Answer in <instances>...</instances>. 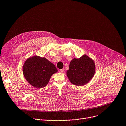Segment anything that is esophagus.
I'll list each match as a JSON object with an SVG mask.
<instances>
[{
    "label": "esophagus",
    "mask_w": 126,
    "mask_h": 126,
    "mask_svg": "<svg viewBox=\"0 0 126 126\" xmlns=\"http://www.w3.org/2000/svg\"><path fill=\"white\" fill-rule=\"evenodd\" d=\"M64 69L63 68L60 69H59V72L61 73H63L64 72Z\"/></svg>",
    "instance_id": "34e87169"
}]
</instances>
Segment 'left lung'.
<instances>
[{
	"mask_svg": "<svg viewBox=\"0 0 126 126\" xmlns=\"http://www.w3.org/2000/svg\"><path fill=\"white\" fill-rule=\"evenodd\" d=\"M95 66L94 61L86 54L74 58L69 63L66 75L73 85L82 86L90 82L94 76Z\"/></svg>",
	"mask_w": 126,
	"mask_h": 126,
	"instance_id": "1",
	"label": "left lung"
}]
</instances>
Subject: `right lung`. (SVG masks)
I'll use <instances>...</instances> for the list:
<instances>
[{
	"instance_id": "obj_1",
	"label": "right lung",
	"mask_w": 126,
	"mask_h": 126,
	"mask_svg": "<svg viewBox=\"0 0 126 126\" xmlns=\"http://www.w3.org/2000/svg\"><path fill=\"white\" fill-rule=\"evenodd\" d=\"M22 72L31 85L39 89L47 85L51 76L57 73L58 69L46 58L34 55L26 59L23 65Z\"/></svg>"
}]
</instances>
